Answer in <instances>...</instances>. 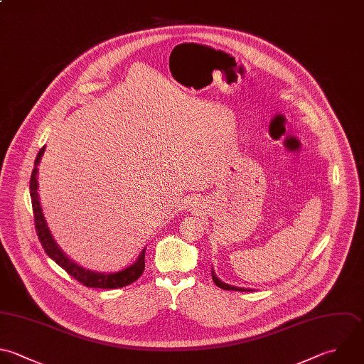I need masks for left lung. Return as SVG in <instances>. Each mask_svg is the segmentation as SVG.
I'll list each match as a JSON object with an SVG mask.
<instances>
[{"instance_id":"obj_1","label":"left lung","mask_w":364,"mask_h":364,"mask_svg":"<svg viewBox=\"0 0 364 364\" xmlns=\"http://www.w3.org/2000/svg\"><path fill=\"white\" fill-rule=\"evenodd\" d=\"M213 270V269H212ZM212 279H213V282H215V284L218 286V287H220V289H223V290H237V291H250V289H242V287H235V286H229V284H226V283H223V282H220L216 276H215V273L212 272Z\"/></svg>"}]
</instances>
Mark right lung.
I'll use <instances>...</instances> for the list:
<instances>
[{"label": "right lung", "instance_id": "right-lung-1", "mask_svg": "<svg viewBox=\"0 0 364 364\" xmlns=\"http://www.w3.org/2000/svg\"><path fill=\"white\" fill-rule=\"evenodd\" d=\"M46 151V146H43L37 155L36 159V168L31 173V181H30V193H31V203H33V210H34V222H36V230L38 235V239L46 250V253L57 263L60 264L68 274H71L75 280L82 283L87 287H98V289H117V287H124L139 279V276L145 270V250L141 253L139 259L129 267L117 272V273H97L91 270H85L73 260H70L64 252L58 247L55 240L53 239L50 229L47 226V222L43 215V209L40 206L38 200V182H37V165L41 161V156Z\"/></svg>", "mask_w": 364, "mask_h": 364}]
</instances>
